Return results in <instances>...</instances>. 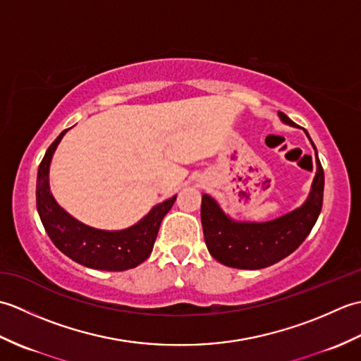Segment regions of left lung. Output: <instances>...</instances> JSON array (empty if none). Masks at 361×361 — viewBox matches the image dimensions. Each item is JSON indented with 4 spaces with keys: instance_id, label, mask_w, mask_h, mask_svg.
<instances>
[{
    "instance_id": "8db88e82",
    "label": "left lung",
    "mask_w": 361,
    "mask_h": 361,
    "mask_svg": "<svg viewBox=\"0 0 361 361\" xmlns=\"http://www.w3.org/2000/svg\"><path fill=\"white\" fill-rule=\"evenodd\" d=\"M279 118L286 124L295 126L282 111H279ZM312 145L317 152L315 144L312 142ZM323 192L324 171L317 153V175L307 202L276 220L265 224H237L225 216L209 195H203L202 225L206 247L219 262L242 270H259L279 262L291 255L315 226L323 208Z\"/></svg>"
}]
</instances>
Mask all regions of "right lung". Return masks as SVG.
Here are the masks:
<instances>
[{"label": "right lung", "mask_w": 361, "mask_h": 361, "mask_svg": "<svg viewBox=\"0 0 361 361\" xmlns=\"http://www.w3.org/2000/svg\"><path fill=\"white\" fill-rule=\"evenodd\" d=\"M66 130L54 141L38 166L37 211L52 243L74 262L94 270L124 271L135 268L150 256L161 220L171 211L176 195L157 204L136 225L122 231H102L80 224L54 200L49 189V164Z\"/></svg>", "instance_id": "obj_1"}]
</instances>
